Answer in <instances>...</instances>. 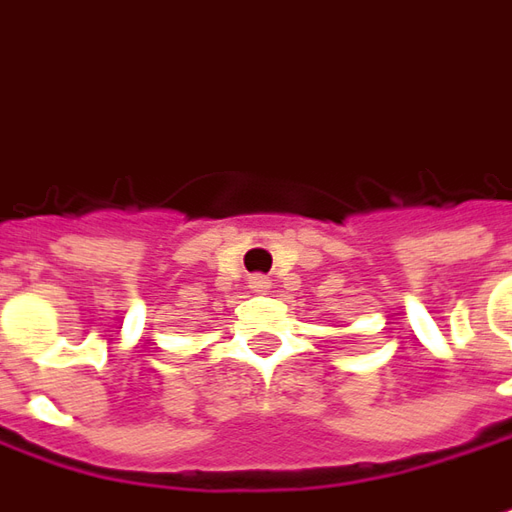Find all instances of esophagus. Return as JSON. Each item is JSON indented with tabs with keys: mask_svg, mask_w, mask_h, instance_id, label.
I'll return each instance as SVG.
<instances>
[{
	"mask_svg": "<svg viewBox=\"0 0 512 512\" xmlns=\"http://www.w3.org/2000/svg\"><path fill=\"white\" fill-rule=\"evenodd\" d=\"M249 289L257 291V294H266V291L272 289V280H269V277H263V274H255V277L249 280Z\"/></svg>",
	"mask_w": 512,
	"mask_h": 512,
	"instance_id": "1",
	"label": "esophagus"
}]
</instances>
